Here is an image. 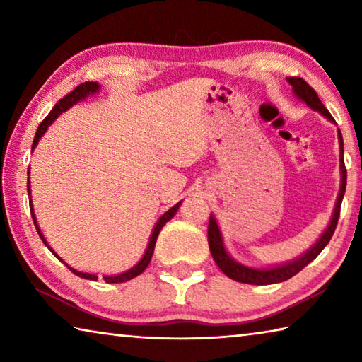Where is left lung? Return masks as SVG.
I'll return each instance as SVG.
<instances>
[{
  "instance_id": "obj_1",
  "label": "left lung",
  "mask_w": 362,
  "mask_h": 362,
  "mask_svg": "<svg viewBox=\"0 0 362 362\" xmlns=\"http://www.w3.org/2000/svg\"><path fill=\"white\" fill-rule=\"evenodd\" d=\"M287 81H289V84L293 88V93L297 94L298 99H302L306 105H308L310 108H313L315 112H320L322 116H326L327 119L334 121L332 115H330L329 110L322 105V102L320 100V97H317L316 90L311 88V86L306 83L305 79L292 76V78H287ZM339 142H340V151H341V155H340L341 187H340L339 198H337L334 216H332V220H330L327 230L322 233V236L317 240V243L310 250H306V254H303L300 259L293 260L291 263H286V265H279V267H273V268H267V269H255V268H249V267L241 265V263L235 262L228 254H226L223 243H222V236H220L218 225L216 222V218H214V216L211 214L209 225H207V241H209V249H211L214 260H216L217 267L222 269L226 276L238 281V283L255 284V286L283 283V281H287L292 276H296L298 272H302V269L308 265L310 262H313L316 257L321 254V250L327 246V243L330 241V238H332L334 231L337 228V222H339V217H340L341 199H343V194H345V188H346V169H345V161H343V139H341L340 131H339Z\"/></svg>"
}]
</instances>
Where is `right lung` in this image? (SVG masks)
<instances>
[{"label": "right lung", "instance_id": "1", "mask_svg": "<svg viewBox=\"0 0 362 362\" xmlns=\"http://www.w3.org/2000/svg\"><path fill=\"white\" fill-rule=\"evenodd\" d=\"M99 88H100L99 83H94V81H86V83H83V84L76 86V88L73 89L70 94H66V95L64 97V99H60V100L56 103V107H54V108L51 110V113H49V115L46 116V118L41 121V124L38 126V131H36V134H35V139H33L32 150L35 148L36 145H38V140L42 137V134H45V132L47 131V127L52 124L54 119H56L60 113H64L65 110H69L70 107L75 105L76 102L83 100L84 97H88L89 94H94V93H97V90H99ZM27 189H28V196H30V179H28V182H27ZM180 203H182V201H180ZM180 203H177L174 207H170V209H169L166 214H163L161 218L158 220V223L155 225V230H153L151 236H150L148 247H146L145 254H144V257H142V260H140L136 267H132L131 269H127L126 273L116 274V276H103V281H105V283H124V281H129V279H132V278H136V276H139L140 273H144V272H145V268L148 267V263H150V260H151L153 250H155V244H156V238H158V235H159V231H161V228H163L164 225H166V222H169V220L175 216V212H177V209H179ZM30 211H32V217H33V223H35V226H36V231H38V235H40V238H41V241L45 243L46 246H47V243H46V240H45V236L41 235V231H40V228H38V223H36V218H35V214H33V207H30ZM47 247H49V246H47ZM49 250H51V252H52L54 255H56L57 259H60V257H59L56 252H54V250H52L51 247H49ZM60 260H62V259H60ZM65 265H66V263H65ZM66 267H69V265H66ZM69 269H70L71 273H75L76 276H79V278L90 279V281H97V276H95V274H90V273H81V272H78V269L71 268V267H69Z\"/></svg>", "mask_w": 362, "mask_h": 362}]
</instances>
